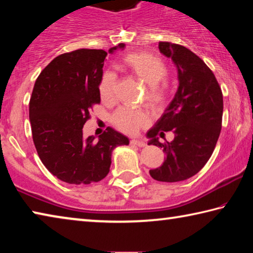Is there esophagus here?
<instances>
[{"mask_svg": "<svg viewBox=\"0 0 253 253\" xmlns=\"http://www.w3.org/2000/svg\"><path fill=\"white\" fill-rule=\"evenodd\" d=\"M130 144L136 145V146H140V147H143V146H145V145H146V143L143 142V140H138V139H131Z\"/></svg>", "mask_w": 253, "mask_h": 253, "instance_id": "obj_1", "label": "esophagus"}]
</instances>
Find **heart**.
<instances>
[{"mask_svg":"<svg viewBox=\"0 0 253 253\" xmlns=\"http://www.w3.org/2000/svg\"><path fill=\"white\" fill-rule=\"evenodd\" d=\"M127 72L146 84V100L154 108H160L166 98V89L162 83L168 77V67L160 58L148 52L128 53L122 60ZM116 87V75L108 71L102 77L99 92L105 101H113ZM113 121L119 129L127 134H135L148 122L147 115L142 110L121 108L114 114Z\"/></svg>","mask_w":253,"mask_h":253,"instance_id":"heart-1","label":"heart"}]
</instances>
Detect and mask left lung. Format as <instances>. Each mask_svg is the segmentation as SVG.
Listing matches in <instances>:
<instances>
[{
  "mask_svg": "<svg viewBox=\"0 0 253 253\" xmlns=\"http://www.w3.org/2000/svg\"><path fill=\"white\" fill-rule=\"evenodd\" d=\"M161 53L172 59L178 87L161 118L146 132L148 145L163 148L165 160L151 176L160 182H179L194 176L210 160L219 139L223 96L213 72L191 50L160 42ZM172 131L174 139L162 144L158 136Z\"/></svg>",
  "mask_w": 253,
  "mask_h": 253,
  "instance_id": "obj_1",
  "label": "left lung"
}]
</instances>
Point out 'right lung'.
I'll list each match as a JSON object with an SVG mask.
<instances>
[{"mask_svg": "<svg viewBox=\"0 0 253 253\" xmlns=\"http://www.w3.org/2000/svg\"><path fill=\"white\" fill-rule=\"evenodd\" d=\"M125 43L104 50L79 49L54 58L34 84L29 105L32 138L49 172L68 184L99 182L109 173L111 154L129 144L125 135L108 127L98 137H84L91 106L100 102L99 84L107 54Z\"/></svg>", "mask_w": 253, "mask_h": 253, "instance_id": "1", "label": "right lung"}]
</instances>
